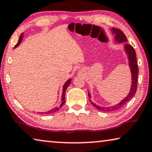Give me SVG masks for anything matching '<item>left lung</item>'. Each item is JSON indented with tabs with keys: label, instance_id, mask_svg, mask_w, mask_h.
Listing matches in <instances>:
<instances>
[{
	"label": "left lung",
	"instance_id": "left-lung-1",
	"mask_svg": "<svg viewBox=\"0 0 152 152\" xmlns=\"http://www.w3.org/2000/svg\"><path fill=\"white\" fill-rule=\"evenodd\" d=\"M111 31L113 32V34L115 35V41L117 43H123L127 42V39L126 38V36L121 30L115 29V28H112ZM124 49L127 55V58L129 60V68L132 72V86H131V89L129 93L126 96L124 99L122 100L119 103L114 105L112 107H100L98 106L96 104H94L93 102L91 101V95L88 92V96L89 100L91 101L92 105L96 108L98 110H101V111L104 112H109V111H114V110H117L118 109L122 108L125 104L132 99V98L134 96L136 91H137V76H138V66L137 62V58H136V53L132 45L128 44V43H125L124 46Z\"/></svg>",
	"mask_w": 152,
	"mask_h": 152
}]
</instances>
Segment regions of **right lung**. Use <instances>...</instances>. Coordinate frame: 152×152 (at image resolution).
Segmentation results:
<instances>
[{"label": "right lung", "instance_id": "obj_1", "mask_svg": "<svg viewBox=\"0 0 152 152\" xmlns=\"http://www.w3.org/2000/svg\"><path fill=\"white\" fill-rule=\"evenodd\" d=\"M23 33H21L19 37V41H18V42L16 45H15L14 48H17L18 46L20 45V43H21L22 42V39H23ZM71 79H68V80L66 82V83L64 84V86H63V91H62V94H61V104H60V106L59 107H56V108H53V109H51L50 110H48L47 112H43V113H39L41 114H51V113H55L56 111H58V110L60 109V108L63 106L64 104L65 103V94H66V89L68 88V86H70V84L71 83Z\"/></svg>", "mask_w": 152, "mask_h": 152}]
</instances>
